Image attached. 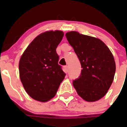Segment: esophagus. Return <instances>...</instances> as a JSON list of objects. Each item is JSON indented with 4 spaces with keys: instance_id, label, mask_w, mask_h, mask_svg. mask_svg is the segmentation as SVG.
I'll return each mask as SVG.
<instances>
[{
    "instance_id": "1",
    "label": "esophagus",
    "mask_w": 127,
    "mask_h": 127,
    "mask_svg": "<svg viewBox=\"0 0 127 127\" xmlns=\"http://www.w3.org/2000/svg\"><path fill=\"white\" fill-rule=\"evenodd\" d=\"M64 71L66 72H68V66H64Z\"/></svg>"
}]
</instances>
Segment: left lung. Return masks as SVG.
Returning a JSON list of instances; mask_svg holds the SVG:
<instances>
[{"mask_svg": "<svg viewBox=\"0 0 127 127\" xmlns=\"http://www.w3.org/2000/svg\"><path fill=\"white\" fill-rule=\"evenodd\" d=\"M66 37L82 67L79 79L73 81L77 93L88 102L101 99L111 87L116 72L112 52L98 38L77 31L67 32Z\"/></svg>", "mask_w": 127, "mask_h": 127, "instance_id": "left-lung-1", "label": "left lung"}]
</instances>
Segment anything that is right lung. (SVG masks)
Wrapping results in <instances>:
<instances>
[{"label":"right lung","mask_w":127,"mask_h":127,"mask_svg":"<svg viewBox=\"0 0 127 127\" xmlns=\"http://www.w3.org/2000/svg\"><path fill=\"white\" fill-rule=\"evenodd\" d=\"M63 36V32L59 30L41 33L20 58V80L26 93L38 101L52 99L64 79L66 74L58 64L59 56L56 52Z\"/></svg>","instance_id":"1"}]
</instances>
